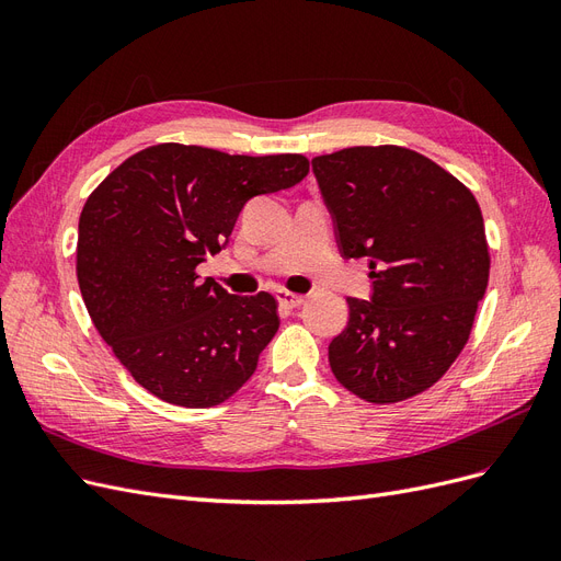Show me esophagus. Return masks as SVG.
Here are the masks:
<instances>
[{
    "label": "esophagus",
    "mask_w": 561,
    "mask_h": 561,
    "mask_svg": "<svg viewBox=\"0 0 561 561\" xmlns=\"http://www.w3.org/2000/svg\"><path fill=\"white\" fill-rule=\"evenodd\" d=\"M278 301L287 309H297L304 304V295H295V293H287V290H278Z\"/></svg>",
    "instance_id": "obj_1"
}]
</instances>
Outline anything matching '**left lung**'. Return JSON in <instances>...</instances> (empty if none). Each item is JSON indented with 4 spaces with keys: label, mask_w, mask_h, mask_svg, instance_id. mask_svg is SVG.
I'll use <instances>...</instances> for the list:
<instances>
[{
    "label": "left lung",
    "mask_w": 561,
    "mask_h": 561,
    "mask_svg": "<svg viewBox=\"0 0 561 561\" xmlns=\"http://www.w3.org/2000/svg\"><path fill=\"white\" fill-rule=\"evenodd\" d=\"M342 257L369 262L371 297H348L330 367L358 398L390 404L431 388L463 351L489 283L482 210L419 151L381 145L316 157Z\"/></svg>",
    "instance_id": "obj_1"
}]
</instances>
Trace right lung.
Segmentation results:
<instances>
[{
	"mask_svg": "<svg viewBox=\"0 0 561 561\" xmlns=\"http://www.w3.org/2000/svg\"><path fill=\"white\" fill-rule=\"evenodd\" d=\"M307 173L301 154L165 142L128 157L89 196L79 290L100 336L151 396L201 410L254 375L280 325L276 299L229 295L196 266L227 248L252 196L290 190Z\"/></svg>",
	"mask_w": 561,
	"mask_h": 561,
	"instance_id": "1",
	"label": "right lung"
}]
</instances>
